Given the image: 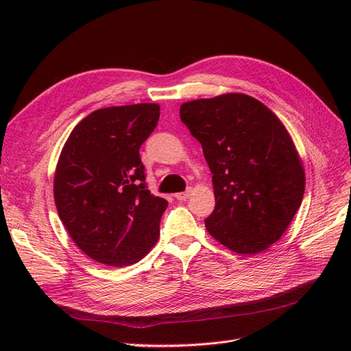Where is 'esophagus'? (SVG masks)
<instances>
[{"instance_id":"obj_1","label":"esophagus","mask_w":351,"mask_h":351,"mask_svg":"<svg viewBox=\"0 0 351 351\" xmlns=\"http://www.w3.org/2000/svg\"><path fill=\"white\" fill-rule=\"evenodd\" d=\"M192 190H186V192H182V193H176V199H178V200H186V199H189L190 196H192Z\"/></svg>"}]
</instances>
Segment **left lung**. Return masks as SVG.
<instances>
[{
    "instance_id": "obj_1",
    "label": "left lung",
    "mask_w": 351,
    "mask_h": 351,
    "mask_svg": "<svg viewBox=\"0 0 351 351\" xmlns=\"http://www.w3.org/2000/svg\"><path fill=\"white\" fill-rule=\"evenodd\" d=\"M180 119L200 142L214 184L209 234L239 254L269 249L289 228L304 195L302 158L285 125L244 93L182 104Z\"/></svg>"
}]
</instances>
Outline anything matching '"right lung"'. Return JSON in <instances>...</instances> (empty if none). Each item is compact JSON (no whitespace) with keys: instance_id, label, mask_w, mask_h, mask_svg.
Returning <instances> with one entry per match:
<instances>
[{"instance_id":"1","label":"right lung","mask_w":351,"mask_h":351,"mask_svg":"<svg viewBox=\"0 0 351 351\" xmlns=\"http://www.w3.org/2000/svg\"><path fill=\"white\" fill-rule=\"evenodd\" d=\"M158 120V104L101 108L74 127L61 149L58 217L76 246L102 265L139 262L158 241L168 202L146 189L139 155Z\"/></svg>"}]
</instances>
